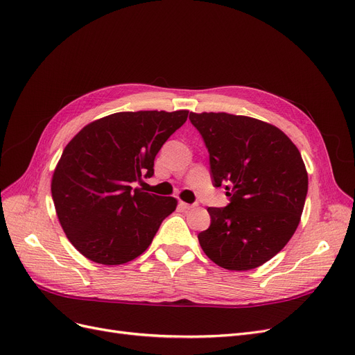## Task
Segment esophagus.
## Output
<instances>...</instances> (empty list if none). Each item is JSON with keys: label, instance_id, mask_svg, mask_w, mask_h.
<instances>
[{"label": "esophagus", "instance_id": "obj_1", "mask_svg": "<svg viewBox=\"0 0 355 355\" xmlns=\"http://www.w3.org/2000/svg\"><path fill=\"white\" fill-rule=\"evenodd\" d=\"M179 205H180V208L182 209H187V211H189V209H195L198 205L196 204H187V202H183V201H180L179 202Z\"/></svg>", "mask_w": 355, "mask_h": 355}]
</instances>
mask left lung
<instances>
[{
  "label": "left lung",
  "mask_w": 355,
  "mask_h": 355,
  "mask_svg": "<svg viewBox=\"0 0 355 355\" xmlns=\"http://www.w3.org/2000/svg\"><path fill=\"white\" fill-rule=\"evenodd\" d=\"M209 153L214 187L230 204L212 208L198 240L207 257L230 271L274 258L293 237L307 195V170L293 141L277 126L225 112H191Z\"/></svg>",
  "instance_id": "1"
}]
</instances>
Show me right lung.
I'll return each instance as SVG.
<instances>
[{
  "mask_svg": "<svg viewBox=\"0 0 355 355\" xmlns=\"http://www.w3.org/2000/svg\"><path fill=\"white\" fill-rule=\"evenodd\" d=\"M188 113H112L84 126L67 144L51 192L62 230L83 257L122 265L151 245L178 200L134 187L143 175H154L155 155Z\"/></svg>",
  "mask_w": 355,
  "mask_h": 355,
  "instance_id": "add662e5",
  "label": "right lung"
}]
</instances>
